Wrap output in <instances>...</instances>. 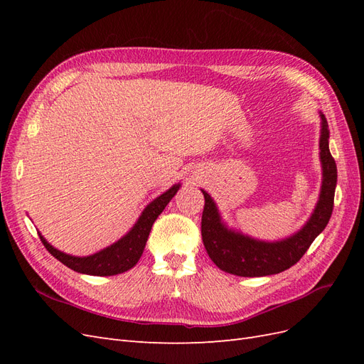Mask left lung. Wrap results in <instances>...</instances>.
Instances as JSON below:
<instances>
[{
    "label": "left lung",
    "mask_w": 364,
    "mask_h": 364,
    "mask_svg": "<svg viewBox=\"0 0 364 364\" xmlns=\"http://www.w3.org/2000/svg\"><path fill=\"white\" fill-rule=\"evenodd\" d=\"M321 130V161L323 181L321 197L311 218L290 238L274 243H266L240 232L229 230L220 220L217 206L206 191L202 214V240L209 258L218 269L237 277H267L290 269L299 261L314 238L326 228L334 208V193L337 183V165L329 151L328 121L323 114Z\"/></svg>",
    "instance_id": "8db88e82"
}]
</instances>
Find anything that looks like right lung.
Returning a JSON list of instances; mask_svg holds the SVG:
<instances>
[{
    "label": "right lung",
    "instance_id": "obj_1",
    "mask_svg": "<svg viewBox=\"0 0 364 364\" xmlns=\"http://www.w3.org/2000/svg\"><path fill=\"white\" fill-rule=\"evenodd\" d=\"M181 185H173L168 191H165L158 199L153 200L141 214L136 225L132 228L130 232L118 240L117 243L109 246L100 252L94 253L90 257H71L67 255L58 249H54L48 245L46 238L39 234L42 245L51 253V255L59 259L65 266L70 267L74 272L94 274V277H112L130 270L141 258L142 252H144L147 238L150 234V229L155 223L158 215L164 211L165 206L173 199L174 194L178 193Z\"/></svg>",
    "mask_w": 364,
    "mask_h": 364
}]
</instances>
